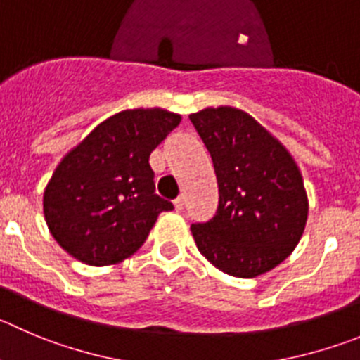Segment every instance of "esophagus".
I'll return each mask as SVG.
<instances>
[{
  "mask_svg": "<svg viewBox=\"0 0 360 360\" xmlns=\"http://www.w3.org/2000/svg\"><path fill=\"white\" fill-rule=\"evenodd\" d=\"M174 207H176V211H183V207H184V197L183 195L177 197V199L174 200Z\"/></svg>",
  "mask_w": 360,
  "mask_h": 360,
  "instance_id": "1",
  "label": "esophagus"
}]
</instances>
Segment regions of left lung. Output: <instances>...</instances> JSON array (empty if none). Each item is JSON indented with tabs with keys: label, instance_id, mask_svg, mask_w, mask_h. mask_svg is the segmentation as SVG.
I'll return each instance as SVG.
<instances>
[{
	"label": "left lung",
	"instance_id": "1",
	"mask_svg": "<svg viewBox=\"0 0 360 360\" xmlns=\"http://www.w3.org/2000/svg\"><path fill=\"white\" fill-rule=\"evenodd\" d=\"M213 160L217 214L193 224L199 252L220 271L252 278L274 270L300 241L309 213L304 179L290 150L233 106L190 115Z\"/></svg>",
	"mask_w": 360,
	"mask_h": 360
}]
</instances>
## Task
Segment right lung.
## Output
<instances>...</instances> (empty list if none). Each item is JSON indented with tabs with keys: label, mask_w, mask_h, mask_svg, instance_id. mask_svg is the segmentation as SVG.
<instances>
[{
	"label": "right lung",
	"mask_w": 360,
	"mask_h": 360,
	"mask_svg": "<svg viewBox=\"0 0 360 360\" xmlns=\"http://www.w3.org/2000/svg\"><path fill=\"white\" fill-rule=\"evenodd\" d=\"M163 108L115 113L60 161L44 190V217L56 243L90 266L122 263L143 245L161 211L149 156L179 126Z\"/></svg>",
	"instance_id": "1"
}]
</instances>
